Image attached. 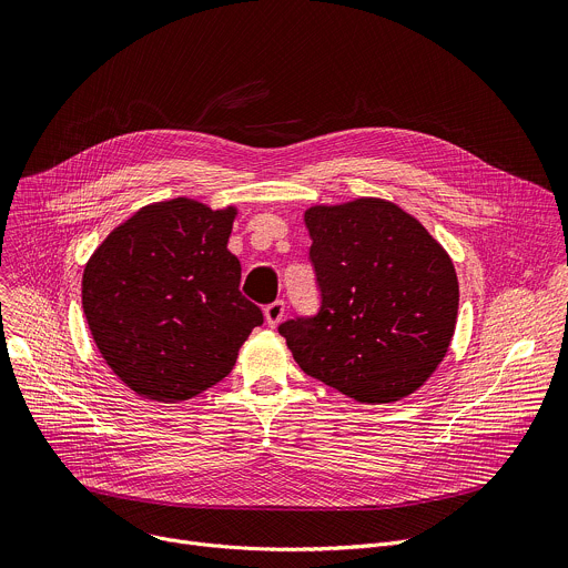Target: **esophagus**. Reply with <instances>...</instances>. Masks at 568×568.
<instances>
[{
	"label": "esophagus",
	"mask_w": 568,
	"mask_h": 568,
	"mask_svg": "<svg viewBox=\"0 0 568 568\" xmlns=\"http://www.w3.org/2000/svg\"><path fill=\"white\" fill-rule=\"evenodd\" d=\"M283 316H285V301H274V303L265 305V321H267V326H272V328L278 326Z\"/></svg>",
	"instance_id": "obj_1"
}]
</instances>
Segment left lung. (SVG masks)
Returning a JSON list of instances; mask_svg holds the SVG:
<instances>
[{
  "instance_id": "left-lung-1",
  "label": "left lung",
  "mask_w": 568,
  "mask_h": 568,
  "mask_svg": "<svg viewBox=\"0 0 568 568\" xmlns=\"http://www.w3.org/2000/svg\"><path fill=\"white\" fill-rule=\"evenodd\" d=\"M305 226L321 305L278 326L296 364L357 402L412 395L454 337L452 258L416 217L375 197L312 206Z\"/></svg>"
}]
</instances>
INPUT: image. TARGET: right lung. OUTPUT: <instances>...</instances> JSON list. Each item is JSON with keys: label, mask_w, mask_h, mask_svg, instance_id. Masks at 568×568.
Returning a JSON list of instances; mask_svg holds the SVG:
<instances>
[{"label": "right lung", "mask_w": 568, "mask_h": 568, "mask_svg": "<svg viewBox=\"0 0 568 568\" xmlns=\"http://www.w3.org/2000/svg\"><path fill=\"white\" fill-rule=\"evenodd\" d=\"M233 217V206L156 202L90 258L85 318L103 359L136 395L180 402L211 388L263 323L261 307L237 290L240 261L226 250Z\"/></svg>", "instance_id": "right-lung-1"}]
</instances>
